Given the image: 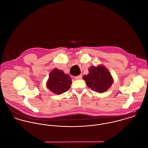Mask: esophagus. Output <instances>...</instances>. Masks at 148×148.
Listing matches in <instances>:
<instances>
[{
  "instance_id": "obj_1",
  "label": "esophagus",
  "mask_w": 148,
  "mask_h": 148,
  "mask_svg": "<svg viewBox=\"0 0 148 148\" xmlns=\"http://www.w3.org/2000/svg\"><path fill=\"white\" fill-rule=\"evenodd\" d=\"M75 79H77H77H82V75H79L75 77Z\"/></svg>"
}]
</instances>
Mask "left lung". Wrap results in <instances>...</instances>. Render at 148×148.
<instances>
[{
	"instance_id": "obj_1",
	"label": "left lung",
	"mask_w": 148,
	"mask_h": 148,
	"mask_svg": "<svg viewBox=\"0 0 148 148\" xmlns=\"http://www.w3.org/2000/svg\"><path fill=\"white\" fill-rule=\"evenodd\" d=\"M89 73L84 75L83 79L87 86L92 90L101 93L106 91L113 83V78L110 72L103 65L91 66Z\"/></svg>"
}]
</instances>
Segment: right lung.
<instances>
[{
    "mask_svg": "<svg viewBox=\"0 0 148 148\" xmlns=\"http://www.w3.org/2000/svg\"><path fill=\"white\" fill-rule=\"evenodd\" d=\"M71 78L63 71L54 69L50 73L47 87L53 93L61 94L67 91L70 87Z\"/></svg>",
    "mask_w": 148,
    "mask_h": 148,
    "instance_id": "add662e5",
    "label": "right lung"
}]
</instances>
